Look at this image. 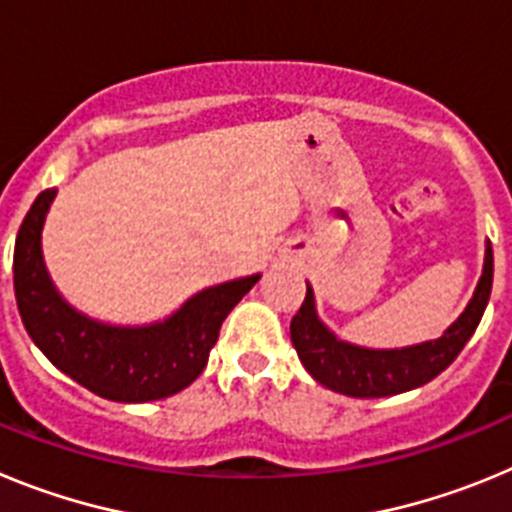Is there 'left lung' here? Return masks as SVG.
<instances>
[{
  "label": "left lung",
  "mask_w": 512,
  "mask_h": 512,
  "mask_svg": "<svg viewBox=\"0 0 512 512\" xmlns=\"http://www.w3.org/2000/svg\"><path fill=\"white\" fill-rule=\"evenodd\" d=\"M492 292V246L487 243L485 269L474 297L459 320L441 338L408 348H364L336 338L315 312V297L307 284V295L289 325L292 346L310 377L333 392L348 397H390L431 382L446 369L461 348L467 346L479 320L485 315Z\"/></svg>",
  "instance_id": "obj_1"
}]
</instances>
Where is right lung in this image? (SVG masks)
I'll list each match as a JSON object with an SVG mask.
<instances>
[{"label":"right lung","instance_id":"add662e5","mask_svg":"<svg viewBox=\"0 0 512 512\" xmlns=\"http://www.w3.org/2000/svg\"><path fill=\"white\" fill-rule=\"evenodd\" d=\"M56 189L38 194L15 241V297L27 336L66 377L115 402L171 397L200 377L210 348L261 274L207 287L161 323L122 328L76 312L53 287L40 248L45 215Z\"/></svg>","mask_w":512,"mask_h":512}]
</instances>
